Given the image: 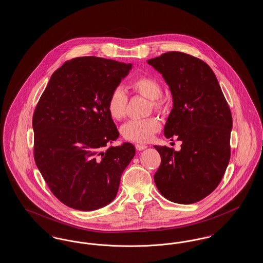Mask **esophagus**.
<instances>
[{
    "label": "esophagus",
    "mask_w": 263,
    "mask_h": 263,
    "mask_svg": "<svg viewBox=\"0 0 263 263\" xmlns=\"http://www.w3.org/2000/svg\"><path fill=\"white\" fill-rule=\"evenodd\" d=\"M135 148H136V150L143 151L145 150V149L147 148V146H146V145H144V144H140V143H137V144L135 145Z\"/></svg>",
    "instance_id": "1"
}]
</instances>
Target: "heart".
Returning a JSON list of instances; mask_svg holds the SVG:
<instances>
[{
	"label": "heart",
	"mask_w": 263,
	"mask_h": 263,
	"mask_svg": "<svg viewBox=\"0 0 263 263\" xmlns=\"http://www.w3.org/2000/svg\"><path fill=\"white\" fill-rule=\"evenodd\" d=\"M130 88L150 100L151 108L159 113L168 112L171 103L162 97L163 86L161 82L152 76L141 75L130 82ZM128 96L121 88L113 89L107 101V111L113 120H121L127 111ZM161 130V122L156 117L130 120L122 126L121 133L126 140L137 143H147Z\"/></svg>",
	"instance_id": "heart-1"
}]
</instances>
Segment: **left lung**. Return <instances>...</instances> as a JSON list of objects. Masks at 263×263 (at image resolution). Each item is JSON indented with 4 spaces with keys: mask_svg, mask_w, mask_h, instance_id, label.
Wrapping results in <instances>:
<instances>
[{
    "mask_svg": "<svg viewBox=\"0 0 263 263\" xmlns=\"http://www.w3.org/2000/svg\"><path fill=\"white\" fill-rule=\"evenodd\" d=\"M170 86L174 108L164 126L178 152L155 146L161 164L155 183L167 200L192 204L217 188L231 158L232 113L212 69L199 58L171 51L148 60Z\"/></svg>",
    "mask_w": 263,
    "mask_h": 263,
    "instance_id": "1",
    "label": "left lung"
}]
</instances>
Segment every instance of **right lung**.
I'll use <instances>...</instances> for the list:
<instances>
[{
	"label": "right lung",
	"mask_w": 263,
	"mask_h": 263,
	"mask_svg": "<svg viewBox=\"0 0 263 263\" xmlns=\"http://www.w3.org/2000/svg\"><path fill=\"white\" fill-rule=\"evenodd\" d=\"M131 68L95 56L74 58L52 74L38 100L34 161L51 192L68 207L92 211L110 203L135 156L131 143L105 148L119 136L107 101Z\"/></svg>",
	"instance_id": "right-lung-1"
}]
</instances>
